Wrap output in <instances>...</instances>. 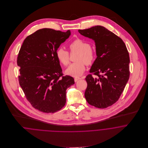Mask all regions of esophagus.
<instances>
[{"mask_svg": "<svg viewBox=\"0 0 148 148\" xmlns=\"http://www.w3.org/2000/svg\"><path fill=\"white\" fill-rule=\"evenodd\" d=\"M80 79H81V78L80 77H75V79H74V80H75V82H76L77 81H78L79 80H80Z\"/></svg>", "mask_w": 148, "mask_h": 148, "instance_id": "34e87169", "label": "esophagus"}]
</instances>
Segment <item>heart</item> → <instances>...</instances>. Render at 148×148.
<instances>
[{"label": "heart", "instance_id": "heart-1", "mask_svg": "<svg viewBox=\"0 0 148 148\" xmlns=\"http://www.w3.org/2000/svg\"><path fill=\"white\" fill-rule=\"evenodd\" d=\"M69 47L71 55L75 53L77 54L75 58V61L76 62L71 64L65 72L67 75L77 77L84 72L85 64L90 65L94 62L96 53L89 42L79 38L71 42ZM56 55L59 62L64 66H67L69 64L70 54L64 48H59L56 50Z\"/></svg>", "mask_w": 148, "mask_h": 148}]
</instances>
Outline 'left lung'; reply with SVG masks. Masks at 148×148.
<instances>
[{
  "label": "left lung",
  "mask_w": 148,
  "mask_h": 148,
  "mask_svg": "<svg viewBox=\"0 0 148 148\" xmlns=\"http://www.w3.org/2000/svg\"><path fill=\"white\" fill-rule=\"evenodd\" d=\"M78 31L95 40L97 56L90 69L92 74L85 77L86 100L98 108L112 106L119 99L129 78L127 47L120 37L100 25Z\"/></svg>",
  "instance_id": "1"
}]
</instances>
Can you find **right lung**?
<instances>
[{"mask_svg": "<svg viewBox=\"0 0 148 148\" xmlns=\"http://www.w3.org/2000/svg\"><path fill=\"white\" fill-rule=\"evenodd\" d=\"M71 35L42 28L28 36L17 58L19 84L27 100L36 109L55 113L66 103V90L74 84L72 77L64 76L56 52Z\"/></svg>", "mask_w": 148, "mask_h": 148, "instance_id": "1", "label": "right lung"}]
</instances>
